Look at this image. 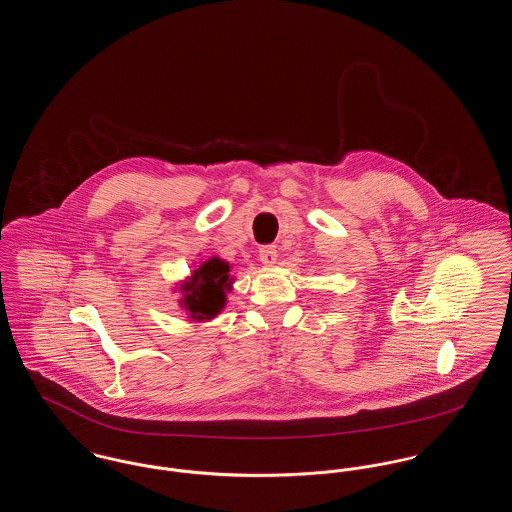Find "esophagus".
I'll return each instance as SVG.
<instances>
[{
    "label": "esophagus",
    "instance_id": "1",
    "mask_svg": "<svg viewBox=\"0 0 512 512\" xmlns=\"http://www.w3.org/2000/svg\"><path fill=\"white\" fill-rule=\"evenodd\" d=\"M276 257H278V251H276L274 245H263V247L259 249V259H261V263L267 265V267L276 265Z\"/></svg>",
    "mask_w": 512,
    "mask_h": 512
}]
</instances>
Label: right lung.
Wrapping results in <instances>:
<instances>
[{"instance_id": "right-lung-1", "label": "right lung", "mask_w": 512, "mask_h": 512, "mask_svg": "<svg viewBox=\"0 0 512 512\" xmlns=\"http://www.w3.org/2000/svg\"><path fill=\"white\" fill-rule=\"evenodd\" d=\"M230 263L220 257H211L195 268L190 278L180 282L178 299L190 320H213L226 305V293L232 290L234 276Z\"/></svg>"}]
</instances>
